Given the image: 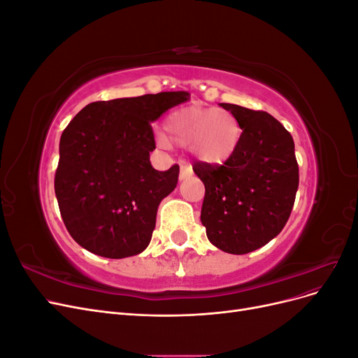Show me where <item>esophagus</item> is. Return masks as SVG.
Instances as JSON below:
<instances>
[{"label":"esophagus","instance_id":"obj_1","mask_svg":"<svg viewBox=\"0 0 358 358\" xmlns=\"http://www.w3.org/2000/svg\"><path fill=\"white\" fill-rule=\"evenodd\" d=\"M191 175H192V169H191V166H189V164H187V162L180 161V173H179V179H180V180H183V179L189 178Z\"/></svg>","mask_w":358,"mask_h":358}]
</instances>
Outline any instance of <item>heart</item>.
Returning a JSON list of instances; mask_svg holds the SVG:
<instances>
[{"mask_svg": "<svg viewBox=\"0 0 358 358\" xmlns=\"http://www.w3.org/2000/svg\"><path fill=\"white\" fill-rule=\"evenodd\" d=\"M166 129L173 142L189 146L191 152L209 164H222L239 146L242 128L237 117L225 109L183 107L169 115ZM157 145L169 148L170 140L157 134Z\"/></svg>", "mask_w": 358, "mask_h": 358, "instance_id": "obj_1", "label": "heart"}]
</instances>
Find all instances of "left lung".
<instances>
[{
  "label": "left lung",
  "instance_id": "1",
  "mask_svg": "<svg viewBox=\"0 0 358 358\" xmlns=\"http://www.w3.org/2000/svg\"><path fill=\"white\" fill-rule=\"evenodd\" d=\"M242 128L239 146L222 166L197 162L204 183L201 224L212 245L242 255L264 246L285 227L299 188L294 140L262 110L221 103Z\"/></svg>",
  "mask_w": 358,
  "mask_h": 358
}]
</instances>
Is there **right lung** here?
<instances>
[{"label":"right lung","mask_w":358,"mask_h":358,"mask_svg":"<svg viewBox=\"0 0 358 358\" xmlns=\"http://www.w3.org/2000/svg\"><path fill=\"white\" fill-rule=\"evenodd\" d=\"M185 91L91 103L59 140L55 194L62 221L86 251L125 258L145 251L161 200L176 188L179 166L158 171L150 122L183 101Z\"/></svg>","instance_id":"obj_1"}]
</instances>
